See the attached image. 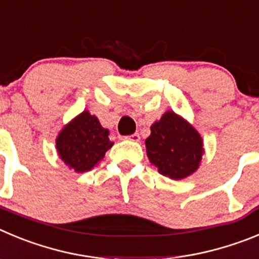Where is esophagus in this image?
<instances>
[{
	"label": "esophagus",
	"mask_w": 259,
	"mask_h": 259,
	"mask_svg": "<svg viewBox=\"0 0 259 259\" xmlns=\"http://www.w3.org/2000/svg\"><path fill=\"white\" fill-rule=\"evenodd\" d=\"M125 139H129V141H132V142H139L141 137H139L138 133H135V134H132V135H127V137H125Z\"/></svg>",
	"instance_id": "1"
}]
</instances>
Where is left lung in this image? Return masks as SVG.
<instances>
[{"mask_svg": "<svg viewBox=\"0 0 259 259\" xmlns=\"http://www.w3.org/2000/svg\"><path fill=\"white\" fill-rule=\"evenodd\" d=\"M146 151L158 173L174 181L192 176L205 152L199 132L174 111H166L151 125Z\"/></svg>", "mask_w": 259, "mask_h": 259, "instance_id": "8db88e82", "label": "left lung"}]
</instances>
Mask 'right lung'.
Instances as JSON below:
<instances>
[{
  "mask_svg": "<svg viewBox=\"0 0 259 259\" xmlns=\"http://www.w3.org/2000/svg\"><path fill=\"white\" fill-rule=\"evenodd\" d=\"M109 130L101 125L95 115L82 111L63 126L55 139L59 158L76 173H85L103 160L113 146Z\"/></svg>",
  "mask_w": 259,
  "mask_h": 259,
  "instance_id": "add662e5",
  "label": "right lung"
}]
</instances>
